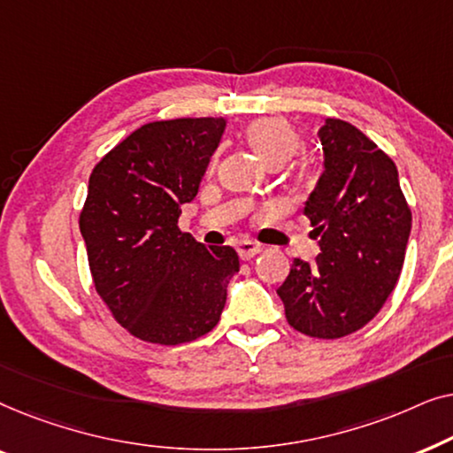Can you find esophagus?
I'll list each match as a JSON object with an SVG mask.
<instances>
[{
    "label": "esophagus",
    "mask_w": 453,
    "mask_h": 453,
    "mask_svg": "<svg viewBox=\"0 0 453 453\" xmlns=\"http://www.w3.org/2000/svg\"><path fill=\"white\" fill-rule=\"evenodd\" d=\"M259 251H262V247H259L257 243H253V241H241V243L237 245V253H239L241 259L256 257Z\"/></svg>",
    "instance_id": "34e87169"
}]
</instances>
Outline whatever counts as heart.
<instances>
[{"label": "heart", "instance_id": "heart-1", "mask_svg": "<svg viewBox=\"0 0 453 453\" xmlns=\"http://www.w3.org/2000/svg\"><path fill=\"white\" fill-rule=\"evenodd\" d=\"M245 140L268 165H282L295 157L301 135L282 117H262L245 127Z\"/></svg>", "mask_w": 453, "mask_h": 453}]
</instances>
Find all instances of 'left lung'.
I'll use <instances>...</instances> for the list:
<instances>
[{"label": "left lung", "mask_w": 453, "mask_h": 453, "mask_svg": "<svg viewBox=\"0 0 453 453\" xmlns=\"http://www.w3.org/2000/svg\"><path fill=\"white\" fill-rule=\"evenodd\" d=\"M324 173L305 203L321 253L295 259L278 296L287 321L311 338H342L380 313L404 265L412 212L398 169L361 129L326 119Z\"/></svg>", "instance_id": "8db88e82"}]
</instances>
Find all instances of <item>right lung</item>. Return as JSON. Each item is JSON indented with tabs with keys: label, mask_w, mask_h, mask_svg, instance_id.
Returning a JSON list of instances; mask_svg holds the SVG:
<instances>
[{
	"label": "right lung",
	"mask_w": 453,
	"mask_h": 453,
	"mask_svg": "<svg viewBox=\"0 0 453 453\" xmlns=\"http://www.w3.org/2000/svg\"><path fill=\"white\" fill-rule=\"evenodd\" d=\"M220 117L152 121L92 169L80 212L92 282L132 336L175 346L219 324L233 247H206L177 226L225 132Z\"/></svg>",
	"instance_id": "1"
}]
</instances>
